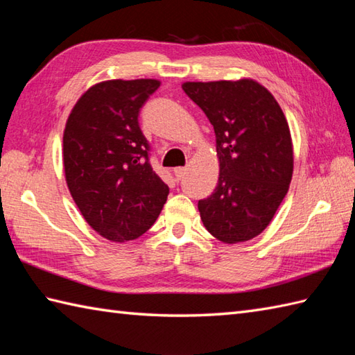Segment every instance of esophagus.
I'll list each match as a JSON object with an SVG mask.
<instances>
[{"mask_svg": "<svg viewBox=\"0 0 355 355\" xmlns=\"http://www.w3.org/2000/svg\"><path fill=\"white\" fill-rule=\"evenodd\" d=\"M186 172H187L186 168H175V169H173V175L177 177V180H182V178H184Z\"/></svg>", "mask_w": 355, "mask_h": 355, "instance_id": "34e87169", "label": "esophagus"}]
</instances>
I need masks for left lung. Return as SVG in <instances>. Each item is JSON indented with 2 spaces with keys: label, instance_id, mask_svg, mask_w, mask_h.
I'll return each instance as SVG.
<instances>
[{
  "label": "left lung",
  "instance_id": "8db88e82",
  "mask_svg": "<svg viewBox=\"0 0 355 355\" xmlns=\"http://www.w3.org/2000/svg\"><path fill=\"white\" fill-rule=\"evenodd\" d=\"M183 89L214 125L220 158L215 191L198 201L202 224L227 244L258 236L293 175L291 135L281 107L252 79L186 82Z\"/></svg>",
  "mask_w": 355,
  "mask_h": 355
}]
</instances>
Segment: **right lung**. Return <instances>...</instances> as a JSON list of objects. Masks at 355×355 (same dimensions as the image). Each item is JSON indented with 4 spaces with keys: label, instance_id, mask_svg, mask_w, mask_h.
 I'll return each mask as SVG.
<instances>
[{
    "label": "right lung",
    "instance_id": "1",
    "mask_svg": "<svg viewBox=\"0 0 355 355\" xmlns=\"http://www.w3.org/2000/svg\"><path fill=\"white\" fill-rule=\"evenodd\" d=\"M155 79L107 80L74 105L64 131V169L85 221L114 243L141 236L160 215L169 187L150 166L140 108Z\"/></svg>",
    "mask_w": 355,
    "mask_h": 355
}]
</instances>
